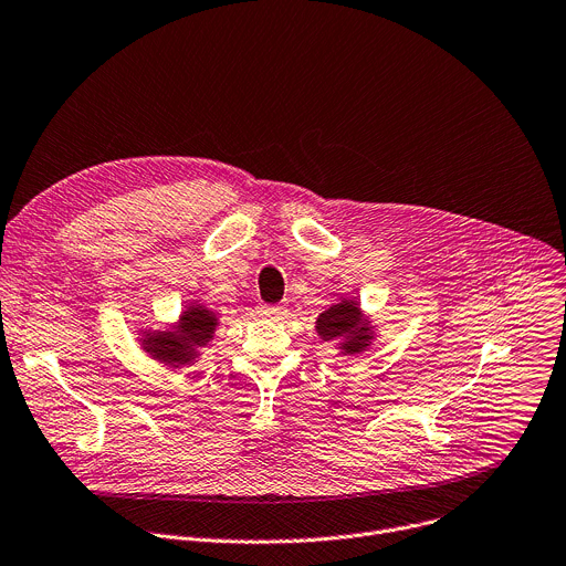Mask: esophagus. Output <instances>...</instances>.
Returning <instances> with one entry per match:
<instances>
[{
	"label": "esophagus",
	"instance_id": "esophagus-1",
	"mask_svg": "<svg viewBox=\"0 0 566 566\" xmlns=\"http://www.w3.org/2000/svg\"><path fill=\"white\" fill-rule=\"evenodd\" d=\"M283 312H285V307L279 305V303H272V305H270V303H263V305H261V315H265V317H274V319H276V317L283 315Z\"/></svg>",
	"mask_w": 566,
	"mask_h": 566
}]
</instances>
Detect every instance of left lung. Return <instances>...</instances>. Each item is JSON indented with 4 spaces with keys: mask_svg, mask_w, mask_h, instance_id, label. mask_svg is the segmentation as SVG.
<instances>
[{
    "mask_svg": "<svg viewBox=\"0 0 566 566\" xmlns=\"http://www.w3.org/2000/svg\"><path fill=\"white\" fill-rule=\"evenodd\" d=\"M317 331L326 342L346 337V344L342 348L348 355L364 350L370 339L368 326L361 322V315H359V305L357 301H350V298L322 312L317 319Z\"/></svg>",
    "mask_w": 566,
    "mask_h": 566,
    "instance_id": "obj_1",
    "label": "left lung"
}]
</instances>
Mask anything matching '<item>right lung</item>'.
Listing matches in <instances>:
<instances>
[{
  "label": "right lung",
  "instance_id": "obj_1",
  "mask_svg": "<svg viewBox=\"0 0 566 566\" xmlns=\"http://www.w3.org/2000/svg\"><path fill=\"white\" fill-rule=\"evenodd\" d=\"M177 328V333H157L146 335L144 339L146 350L170 366L186 364L196 357V348L213 337L216 315L202 305H191L181 315Z\"/></svg>",
  "mask_w": 566,
  "mask_h": 566
}]
</instances>
